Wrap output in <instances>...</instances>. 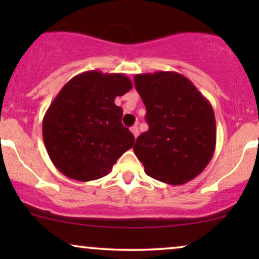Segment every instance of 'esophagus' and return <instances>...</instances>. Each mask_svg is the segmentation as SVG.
Returning a JSON list of instances; mask_svg holds the SVG:
<instances>
[{
  "label": "esophagus",
  "mask_w": 259,
  "mask_h": 259,
  "mask_svg": "<svg viewBox=\"0 0 259 259\" xmlns=\"http://www.w3.org/2000/svg\"><path fill=\"white\" fill-rule=\"evenodd\" d=\"M131 133L133 134L134 138L138 137V134H139V130H138V126L134 125L133 127H131Z\"/></svg>",
  "instance_id": "obj_1"
}]
</instances>
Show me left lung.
Here are the masks:
<instances>
[{
    "label": "left lung",
    "instance_id": "8db88e82",
    "mask_svg": "<svg viewBox=\"0 0 259 259\" xmlns=\"http://www.w3.org/2000/svg\"><path fill=\"white\" fill-rule=\"evenodd\" d=\"M134 83L146 107L148 131L138 137L133 151L147 176L182 185L200 175L213 157V108L182 74H137Z\"/></svg>",
    "mask_w": 259,
    "mask_h": 259
}]
</instances>
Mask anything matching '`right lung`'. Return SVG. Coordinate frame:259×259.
<instances>
[{
    "label": "right lung",
    "instance_id": "add662e5",
    "mask_svg": "<svg viewBox=\"0 0 259 259\" xmlns=\"http://www.w3.org/2000/svg\"><path fill=\"white\" fill-rule=\"evenodd\" d=\"M132 90L128 76L88 70L70 79L49 106L42 122L46 150L63 176L90 182L107 176L133 147L122 125L116 97Z\"/></svg>",
    "mask_w": 259,
    "mask_h": 259
}]
</instances>
